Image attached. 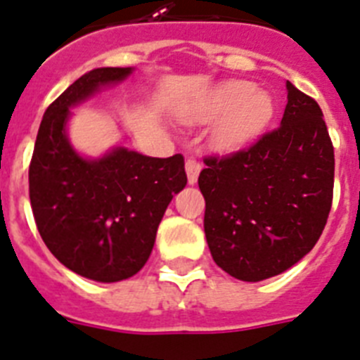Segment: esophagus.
<instances>
[{
  "label": "esophagus",
  "mask_w": 360,
  "mask_h": 360,
  "mask_svg": "<svg viewBox=\"0 0 360 360\" xmlns=\"http://www.w3.org/2000/svg\"><path fill=\"white\" fill-rule=\"evenodd\" d=\"M184 168H186V177H188V184H195L198 183L199 172H201V162L198 159L188 158L186 162H184Z\"/></svg>",
  "instance_id": "1"
}]
</instances>
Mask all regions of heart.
Returning a JSON list of instances; mask_svg holds the SVG:
<instances>
[{"label": "heart", "mask_w": 360, "mask_h": 360, "mask_svg": "<svg viewBox=\"0 0 360 360\" xmlns=\"http://www.w3.org/2000/svg\"><path fill=\"white\" fill-rule=\"evenodd\" d=\"M275 115V103L270 94L255 90L252 81L228 79L193 106L186 121L206 124L217 121L214 141L219 148L233 150L257 139Z\"/></svg>", "instance_id": "heart-1"}]
</instances>
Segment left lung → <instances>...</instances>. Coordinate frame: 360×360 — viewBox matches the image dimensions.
<instances>
[{
    "label": "left lung",
    "mask_w": 360,
    "mask_h": 360,
    "mask_svg": "<svg viewBox=\"0 0 360 360\" xmlns=\"http://www.w3.org/2000/svg\"><path fill=\"white\" fill-rule=\"evenodd\" d=\"M281 127L230 158L205 159L199 188L215 264L246 283L292 268L315 246L333 195L335 158L323 110L286 81Z\"/></svg>",
    "instance_id": "1"
}]
</instances>
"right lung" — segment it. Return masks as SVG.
I'll list each match as a JSON object with an SVG mask.
<instances>
[{
  "label": "right lung",
  "instance_id": "right-lung-1",
  "mask_svg": "<svg viewBox=\"0 0 360 360\" xmlns=\"http://www.w3.org/2000/svg\"><path fill=\"white\" fill-rule=\"evenodd\" d=\"M132 72L94 68L74 81L46 108L29 168L30 205L46 248L98 283L124 281L145 266L162 215L186 186L181 154L148 158L117 145L89 158L72 145V108Z\"/></svg>",
  "mask_w": 360,
  "mask_h": 360
}]
</instances>
